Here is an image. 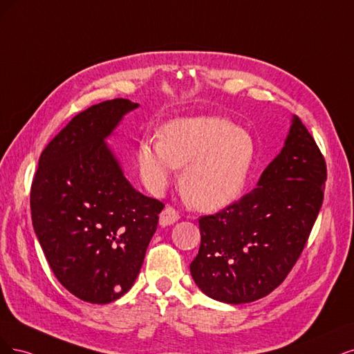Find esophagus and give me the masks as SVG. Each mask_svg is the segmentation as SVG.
Masks as SVG:
<instances>
[{
    "label": "esophagus",
    "mask_w": 354,
    "mask_h": 354,
    "mask_svg": "<svg viewBox=\"0 0 354 354\" xmlns=\"http://www.w3.org/2000/svg\"><path fill=\"white\" fill-rule=\"evenodd\" d=\"M179 219V214L175 209L172 207H166L162 213H160V225L162 226H169V225H174L175 222H178Z\"/></svg>",
    "instance_id": "esophagus-1"
}]
</instances>
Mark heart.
<instances>
[{
    "mask_svg": "<svg viewBox=\"0 0 354 354\" xmlns=\"http://www.w3.org/2000/svg\"><path fill=\"white\" fill-rule=\"evenodd\" d=\"M252 136L222 118H184L166 123L160 140L145 138L136 151L145 187L160 196L184 167L180 191L194 207L218 212L241 196L254 163Z\"/></svg>",
    "mask_w": 354,
    "mask_h": 354,
    "instance_id": "heart-1",
    "label": "heart"
}]
</instances>
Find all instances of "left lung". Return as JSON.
<instances>
[{
  "mask_svg": "<svg viewBox=\"0 0 354 354\" xmlns=\"http://www.w3.org/2000/svg\"><path fill=\"white\" fill-rule=\"evenodd\" d=\"M326 165L292 116L281 153L257 187L222 212L198 219L201 243L189 265L207 297L227 304L265 297L300 257L324 201Z\"/></svg>",
  "mask_w": 354,
  "mask_h": 354,
  "instance_id": "1",
  "label": "left lung"
}]
</instances>
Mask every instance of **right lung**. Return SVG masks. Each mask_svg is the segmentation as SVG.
Here are the masks:
<instances>
[{
	"label": "right lung",
	"instance_id": "1",
	"mask_svg": "<svg viewBox=\"0 0 354 354\" xmlns=\"http://www.w3.org/2000/svg\"><path fill=\"white\" fill-rule=\"evenodd\" d=\"M138 107L115 98L79 113L42 151L32 182L42 252L63 287L88 303L107 304L131 290L163 210L132 187L107 145Z\"/></svg>",
	"mask_w": 354,
	"mask_h": 354
}]
</instances>
